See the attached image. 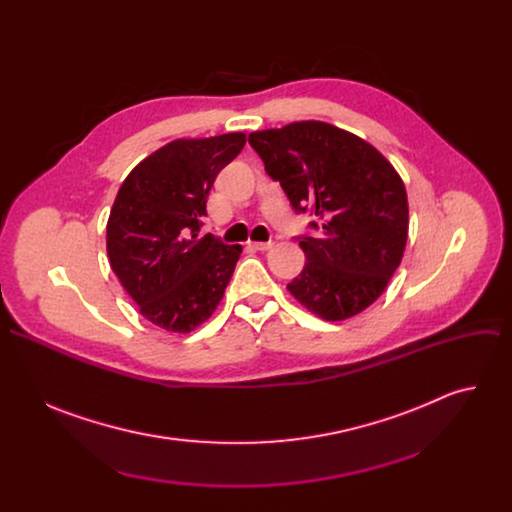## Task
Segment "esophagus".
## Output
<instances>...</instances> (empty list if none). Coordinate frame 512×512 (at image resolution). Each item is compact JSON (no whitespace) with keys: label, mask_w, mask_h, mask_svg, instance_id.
<instances>
[{"label":"esophagus","mask_w":512,"mask_h":512,"mask_svg":"<svg viewBox=\"0 0 512 512\" xmlns=\"http://www.w3.org/2000/svg\"><path fill=\"white\" fill-rule=\"evenodd\" d=\"M249 247H253L255 251H267L273 247V243L271 241H251Z\"/></svg>","instance_id":"1"}]
</instances>
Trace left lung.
Segmentation results:
<instances>
[{
  "label": "left lung",
  "instance_id": "8db88e82",
  "mask_svg": "<svg viewBox=\"0 0 512 512\" xmlns=\"http://www.w3.org/2000/svg\"><path fill=\"white\" fill-rule=\"evenodd\" d=\"M251 148L298 214H314L316 237L289 294L336 322L367 310L401 263L409 208L403 180L371 143L322 121H298L249 135Z\"/></svg>",
  "mask_w": 512,
  "mask_h": 512
}]
</instances>
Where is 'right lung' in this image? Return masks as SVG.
<instances>
[{
  "label": "right lung",
  "mask_w": 512,
  "mask_h": 512,
  "mask_svg": "<svg viewBox=\"0 0 512 512\" xmlns=\"http://www.w3.org/2000/svg\"><path fill=\"white\" fill-rule=\"evenodd\" d=\"M245 133L176 139L139 162L121 184L107 221V255L143 318L190 332L221 304L241 255L200 237L208 192L243 150Z\"/></svg>",
  "instance_id": "obj_1"
}]
</instances>
